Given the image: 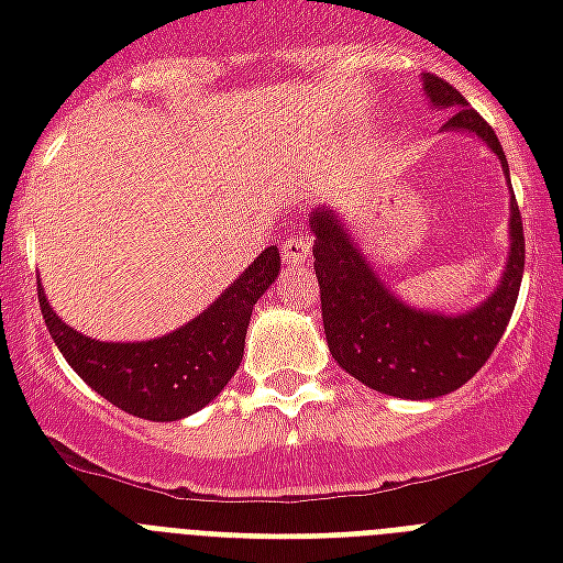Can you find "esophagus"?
<instances>
[{
  "label": "esophagus",
  "instance_id": "esophagus-1",
  "mask_svg": "<svg viewBox=\"0 0 563 563\" xmlns=\"http://www.w3.org/2000/svg\"><path fill=\"white\" fill-rule=\"evenodd\" d=\"M309 256H312V239L309 236H289L283 242V263L286 265L309 263Z\"/></svg>",
  "mask_w": 563,
  "mask_h": 563
}]
</instances>
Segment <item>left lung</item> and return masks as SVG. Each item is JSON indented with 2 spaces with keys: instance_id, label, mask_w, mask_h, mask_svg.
I'll use <instances>...</instances> for the list:
<instances>
[{
  "instance_id": "1",
  "label": "left lung",
  "mask_w": 563,
  "mask_h": 563,
  "mask_svg": "<svg viewBox=\"0 0 563 563\" xmlns=\"http://www.w3.org/2000/svg\"><path fill=\"white\" fill-rule=\"evenodd\" d=\"M423 96L435 110H450V134H471L508 163L494 128L464 101V96L435 75L423 73ZM511 192V180H508ZM316 236V277L321 286L327 347L351 376L379 394L402 400H435L462 388L488 362L506 333L523 280V221L515 192L508 201V256L497 286L464 312L411 307L385 283L351 233V224L327 203L309 216Z\"/></svg>"
}]
</instances>
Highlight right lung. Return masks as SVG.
I'll list each match as a JSON object with an SVG mask.
<instances>
[{
	"instance_id": "add662e5",
	"label": "right lung",
	"mask_w": 563,
	"mask_h": 563,
	"mask_svg": "<svg viewBox=\"0 0 563 563\" xmlns=\"http://www.w3.org/2000/svg\"><path fill=\"white\" fill-rule=\"evenodd\" d=\"M280 274V251L265 247L210 307L178 330L145 342H99L60 321L37 280L48 335L92 391L128 415L180 420L203 409L236 374L254 303Z\"/></svg>"
}]
</instances>
